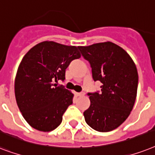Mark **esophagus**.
I'll return each mask as SVG.
<instances>
[{
    "label": "esophagus",
    "instance_id": "obj_1",
    "mask_svg": "<svg viewBox=\"0 0 155 155\" xmlns=\"http://www.w3.org/2000/svg\"><path fill=\"white\" fill-rule=\"evenodd\" d=\"M77 95H78V96H79V97H82V96H84V95H85V93L84 92L77 93Z\"/></svg>",
    "mask_w": 155,
    "mask_h": 155
}]
</instances>
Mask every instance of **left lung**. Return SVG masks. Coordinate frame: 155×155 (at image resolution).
Instances as JSON below:
<instances>
[{
	"mask_svg": "<svg viewBox=\"0 0 155 155\" xmlns=\"http://www.w3.org/2000/svg\"><path fill=\"white\" fill-rule=\"evenodd\" d=\"M78 48L90 62L94 81L101 83L100 92L87 94L90 106L83 113L85 122L99 132L113 130L126 121L135 102V64L124 49L110 41Z\"/></svg>",
	"mask_w": 155,
	"mask_h": 155,
	"instance_id": "left-lung-1",
	"label": "left lung"
}]
</instances>
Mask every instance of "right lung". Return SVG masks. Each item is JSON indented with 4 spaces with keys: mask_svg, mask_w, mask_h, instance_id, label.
<instances>
[{
    "mask_svg": "<svg viewBox=\"0 0 155 155\" xmlns=\"http://www.w3.org/2000/svg\"><path fill=\"white\" fill-rule=\"evenodd\" d=\"M80 57L78 47L43 41L22 58L15 78V97L20 111L33 128L49 132L61 123L74 94L54 81H64L66 68Z\"/></svg>",
    "mask_w": 155,
    "mask_h": 155,
    "instance_id": "add662e5",
    "label": "right lung"
}]
</instances>
